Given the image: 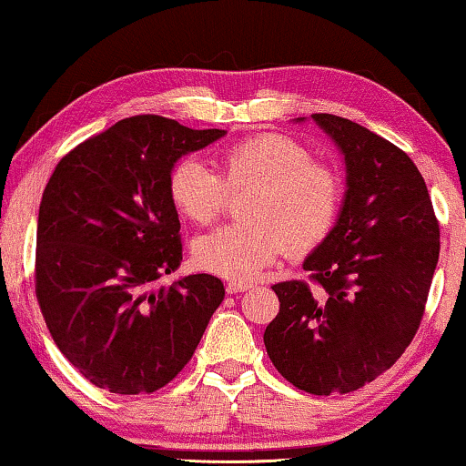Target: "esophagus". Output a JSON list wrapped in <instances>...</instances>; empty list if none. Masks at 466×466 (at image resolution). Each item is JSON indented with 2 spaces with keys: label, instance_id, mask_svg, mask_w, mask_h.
<instances>
[{
  "label": "esophagus",
  "instance_id": "esophagus-1",
  "mask_svg": "<svg viewBox=\"0 0 466 466\" xmlns=\"http://www.w3.org/2000/svg\"><path fill=\"white\" fill-rule=\"evenodd\" d=\"M252 284L248 282H228L227 284V292L228 295H238V292H244V290H250Z\"/></svg>",
  "mask_w": 466,
  "mask_h": 466
}]
</instances>
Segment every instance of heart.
<instances>
[{
  "label": "heart",
  "instance_id": "obj_1",
  "mask_svg": "<svg viewBox=\"0 0 466 466\" xmlns=\"http://www.w3.org/2000/svg\"><path fill=\"white\" fill-rule=\"evenodd\" d=\"M248 193L239 218L195 244L199 267L235 282L257 278L282 257L308 254L333 233L343 203L341 176L314 161L308 146L267 133L228 146L216 174L193 157L169 171L167 195L176 212L206 227L225 209L227 195Z\"/></svg>",
  "mask_w": 466,
  "mask_h": 466
}]
</instances>
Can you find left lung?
<instances>
[{
	"mask_svg": "<svg viewBox=\"0 0 466 466\" xmlns=\"http://www.w3.org/2000/svg\"><path fill=\"white\" fill-rule=\"evenodd\" d=\"M346 158L348 190L333 233L305 258L309 284L273 286L267 354L309 394L359 390L390 369L422 322L439 260V220L407 152L373 131L311 114Z\"/></svg>",
	"mask_w": 466,
	"mask_h": 466,
	"instance_id": "obj_1",
	"label": "left lung"
}]
</instances>
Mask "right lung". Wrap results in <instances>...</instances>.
<instances>
[{
  "instance_id": "obj_1",
  "label": "right lung",
  "mask_w": 466,
  "mask_h": 466,
  "mask_svg": "<svg viewBox=\"0 0 466 466\" xmlns=\"http://www.w3.org/2000/svg\"><path fill=\"white\" fill-rule=\"evenodd\" d=\"M222 136L157 114L125 118L69 150L44 188L35 297L56 348L97 388L167 386L225 299L209 273L152 289L182 260L169 171Z\"/></svg>"
}]
</instances>
